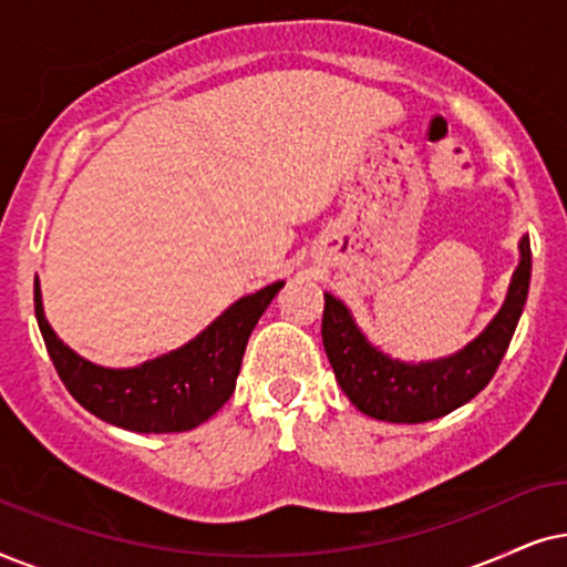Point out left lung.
<instances>
[{
	"mask_svg": "<svg viewBox=\"0 0 567 567\" xmlns=\"http://www.w3.org/2000/svg\"><path fill=\"white\" fill-rule=\"evenodd\" d=\"M518 254L501 311L470 344L437 360L391 358L365 337L342 300L323 292V350L347 399L368 417L414 425L443 417L477 396L501 365L529 296V236L518 240Z\"/></svg>",
	"mask_w": 567,
	"mask_h": 567,
	"instance_id": "obj_1",
	"label": "left lung"
}]
</instances>
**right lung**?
<instances>
[{
  "label": "right lung",
  "mask_w": 567,
  "mask_h": 567,
  "mask_svg": "<svg viewBox=\"0 0 567 567\" xmlns=\"http://www.w3.org/2000/svg\"><path fill=\"white\" fill-rule=\"evenodd\" d=\"M282 279L238 298L194 339L134 368H103L82 358L51 329L35 277V319L70 394L111 425L132 433H184L213 417L236 391L248 337L282 290Z\"/></svg>",
  "instance_id": "1"
}]
</instances>
